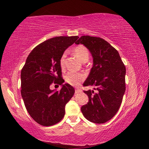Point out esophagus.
<instances>
[{"label": "esophagus", "mask_w": 149, "mask_h": 149, "mask_svg": "<svg viewBox=\"0 0 149 149\" xmlns=\"http://www.w3.org/2000/svg\"><path fill=\"white\" fill-rule=\"evenodd\" d=\"M81 89H75V93H81Z\"/></svg>", "instance_id": "obj_1"}]
</instances>
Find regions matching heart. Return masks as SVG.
<instances>
[{
	"label": "heart",
	"mask_w": 149,
	"mask_h": 149,
	"mask_svg": "<svg viewBox=\"0 0 149 149\" xmlns=\"http://www.w3.org/2000/svg\"><path fill=\"white\" fill-rule=\"evenodd\" d=\"M73 54L79 59V60L83 62L85 61H87L89 57V53L87 49L82 45L75 47L73 49ZM66 53H64L60 57V65L61 68H63L64 67L65 58H66ZM84 79V76L81 73L74 72H68L65 77V80L71 85L77 86Z\"/></svg>",
	"instance_id": "heart-1"
}]
</instances>
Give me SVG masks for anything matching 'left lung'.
Returning a JSON list of instances; mask_svg holds the SVG:
<instances>
[{
  "label": "left lung",
  "instance_id": "1",
  "mask_svg": "<svg viewBox=\"0 0 149 149\" xmlns=\"http://www.w3.org/2000/svg\"><path fill=\"white\" fill-rule=\"evenodd\" d=\"M75 43L83 45L92 56L93 66L83 86H93L96 90L84 91L89 102L81 112L88 121L104 123L115 115L121 104L125 67L117 51L102 38L82 36Z\"/></svg>",
  "mask_w": 149,
  "mask_h": 149
}]
</instances>
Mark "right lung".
Returning <instances> with one entry per match:
<instances>
[{"label":"right lung","mask_w":149,"mask_h":149,"mask_svg":"<svg viewBox=\"0 0 149 149\" xmlns=\"http://www.w3.org/2000/svg\"><path fill=\"white\" fill-rule=\"evenodd\" d=\"M78 36H56L38 45L30 53L21 72V94L28 113L43 126L58 123L65 115V106L74 93L68 83L64 84L60 59L74 44ZM62 86L52 91V82Z\"/></svg>","instance_id":"add662e5"}]
</instances>
